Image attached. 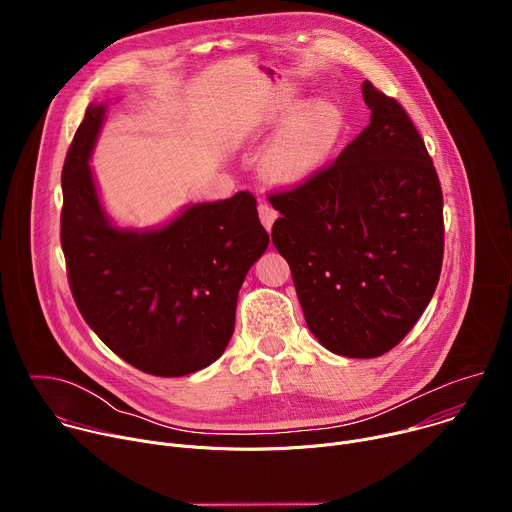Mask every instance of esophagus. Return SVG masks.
<instances>
[{"label": "esophagus", "instance_id": "1", "mask_svg": "<svg viewBox=\"0 0 512 512\" xmlns=\"http://www.w3.org/2000/svg\"><path fill=\"white\" fill-rule=\"evenodd\" d=\"M259 218H261V223H263V227L267 229V231H271V227H273V223H275V218H277V210L269 204V202H259Z\"/></svg>", "mask_w": 512, "mask_h": 512}]
</instances>
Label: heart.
I'll use <instances>...</instances> for the list:
<instances>
[{
  "instance_id": "1",
  "label": "heart",
  "mask_w": 512,
  "mask_h": 512,
  "mask_svg": "<svg viewBox=\"0 0 512 512\" xmlns=\"http://www.w3.org/2000/svg\"><path fill=\"white\" fill-rule=\"evenodd\" d=\"M340 131L342 117L334 105L310 103L271 141L263 164L279 180H298L324 162Z\"/></svg>"
}]
</instances>
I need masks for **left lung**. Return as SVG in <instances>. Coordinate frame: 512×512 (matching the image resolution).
<instances>
[{
	"mask_svg": "<svg viewBox=\"0 0 512 512\" xmlns=\"http://www.w3.org/2000/svg\"><path fill=\"white\" fill-rule=\"evenodd\" d=\"M371 123L302 184L267 194L312 334L330 352L375 358L427 308L444 261V196L407 111L362 83Z\"/></svg>",
	"mask_w": 512,
	"mask_h": 512,
	"instance_id": "obj_1",
	"label": "left lung"
}]
</instances>
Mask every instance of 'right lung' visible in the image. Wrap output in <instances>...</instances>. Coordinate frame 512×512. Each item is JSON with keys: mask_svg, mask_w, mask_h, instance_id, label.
Wrapping results in <instances>:
<instances>
[{"mask_svg": "<svg viewBox=\"0 0 512 512\" xmlns=\"http://www.w3.org/2000/svg\"><path fill=\"white\" fill-rule=\"evenodd\" d=\"M103 117V105H89L62 166L60 243L72 298L131 367L196 373L225 352L243 279L269 245L257 200L241 190L188 206L158 231L115 229L89 168Z\"/></svg>", "mask_w": 512, "mask_h": 512, "instance_id": "obj_1", "label": "right lung"}]
</instances>
